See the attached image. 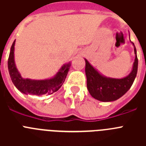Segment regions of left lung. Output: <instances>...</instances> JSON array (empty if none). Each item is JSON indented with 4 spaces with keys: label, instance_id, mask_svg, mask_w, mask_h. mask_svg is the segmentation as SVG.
Returning a JSON list of instances; mask_svg holds the SVG:
<instances>
[{
    "label": "left lung",
    "instance_id": "obj_1",
    "mask_svg": "<svg viewBox=\"0 0 146 146\" xmlns=\"http://www.w3.org/2000/svg\"><path fill=\"white\" fill-rule=\"evenodd\" d=\"M134 50L135 53V59L132 71L127 77L122 79L108 78L101 75L89 64L88 61L85 59L87 88L90 94L94 99L102 102L115 101L124 95L129 91L136 77L138 66V60L137 57L135 47Z\"/></svg>",
    "mask_w": 146,
    "mask_h": 146
}]
</instances>
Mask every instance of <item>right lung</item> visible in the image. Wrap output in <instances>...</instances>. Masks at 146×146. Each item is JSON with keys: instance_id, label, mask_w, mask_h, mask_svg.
I'll list each match as a JSON object with an SVG mask.
<instances>
[{"instance_id": "right-lung-1", "label": "right lung", "mask_w": 146, "mask_h": 146, "mask_svg": "<svg viewBox=\"0 0 146 146\" xmlns=\"http://www.w3.org/2000/svg\"><path fill=\"white\" fill-rule=\"evenodd\" d=\"M15 41L13 42L8 59V69L13 83L17 88L24 94L32 95H50L59 90L65 81L71 64H67L61 67L57 74L51 79L44 80H32L23 79L16 68L14 58Z\"/></svg>"}]
</instances>
